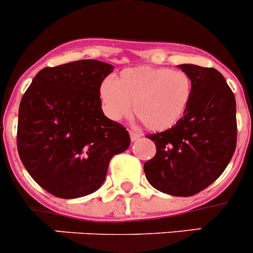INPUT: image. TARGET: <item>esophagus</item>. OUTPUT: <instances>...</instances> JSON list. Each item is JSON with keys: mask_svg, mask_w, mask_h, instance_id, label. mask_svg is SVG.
I'll use <instances>...</instances> for the list:
<instances>
[{"mask_svg": "<svg viewBox=\"0 0 253 253\" xmlns=\"http://www.w3.org/2000/svg\"><path fill=\"white\" fill-rule=\"evenodd\" d=\"M129 137H131V141H137L138 138H141V133L138 132H134V131H129Z\"/></svg>", "mask_w": 253, "mask_h": 253, "instance_id": "34e87169", "label": "esophagus"}]
</instances>
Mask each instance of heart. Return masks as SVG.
<instances>
[{"label": "heart", "instance_id": "1", "mask_svg": "<svg viewBox=\"0 0 253 253\" xmlns=\"http://www.w3.org/2000/svg\"><path fill=\"white\" fill-rule=\"evenodd\" d=\"M99 96L109 119L119 121L131 112L147 129L164 132L181 121L193 97L190 75L169 68H127L117 82L107 77L100 83Z\"/></svg>", "mask_w": 253, "mask_h": 253}]
</instances>
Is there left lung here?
<instances>
[{"label": "left lung", "mask_w": 253, "mask_h": 253, "mask_svg": "<svg viewBox=\"0 0 253 253\" xmlns=\"http://www.w3.org/2000/svg\"><path fill=\"white\" fill-rule=\"evenodd\" d=\"M178 68L192 78V102L176 126L147 134L157 153L143 168L147 180L157 190L190 197L214 183L234 156L236 100L225 78L214 68L194 64Z\"/></svg>", "instance_id": "obj_1"}]
</instances>
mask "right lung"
Here are the masks:
<instances>
[{"label": "right lung", "mask_w": 253, "mask_h": 253, "mask_svg": "<svg viewBox=\"0 0 253 253\" xmlns=\"http://www.w3.org/2000/svg\"><path fill=\"white\" fill-rule=\"evenodd\" d=\"M112 72L111 64L92 59L44 68L22 97L19 158L55 197L74 199L96 192L112 157L129 147L126 128L101 109L100 83Z\"/></svg>", "instance_id": "obj_1"}]
</instances>
